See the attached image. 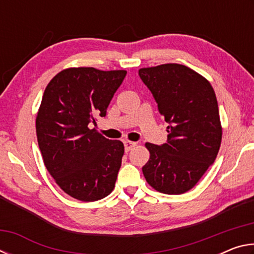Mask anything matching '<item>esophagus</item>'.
Returning <instances> with one entry per match:
<instances>
[{"label": "esophagus", "mask_w": 254, "mask_h": 254, "mask_svg": "<svg viewBox=\"0 0 254 254\" xmlns=\"http://www.w3.org/2000/svg\"><path fill=\"white\" fill-rule=\"evenodd\" d=\"M136 145L135 142H132V141H126L124 142V149H126V152H128Z\"/></svg>", "instance_id": "1"}]
</instances>
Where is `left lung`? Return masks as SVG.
Here are the masks:
<instances>
[{
  "label": "left lung",
  "instance_id": "1",
  "mask_svg": "<svg viewBox=\"0 0 254 254\" xmlns=\"http://www.w3.org/2000/svg\"><path fill=\"white\" fill-rule=\"evenodd\" d=\"M139 76L168 124L167 143H145L150 152L142 167L145 180L163 194H184L213 165L221 147L215 92L207 79L179 64L141 68Z\"/></svg>",
  "mask_w": 254,
  "mask_h": 254
}]
</instances>
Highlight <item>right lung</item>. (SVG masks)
I'll use <instances>...</instances> for the list:
<instances>
[{
	"mask_svg": "<svg viewBox=\"0 0 254 254\" xmlns=\"http://www.w3.org/2000/svg\"><path fill=\"white\" fill-rule=\"evenodd\" d=\"M126 70L68 68L47 86L36 120L37 137L47 170L74 198L95 201L110 195L122 163L124 145L88 124L105 117Z\"/></svg>",
	"mask_w": 254,
	"mask_h": 254,
	"instance_id": "add662e5",
	"label": "right lung"
}]
</instances>
